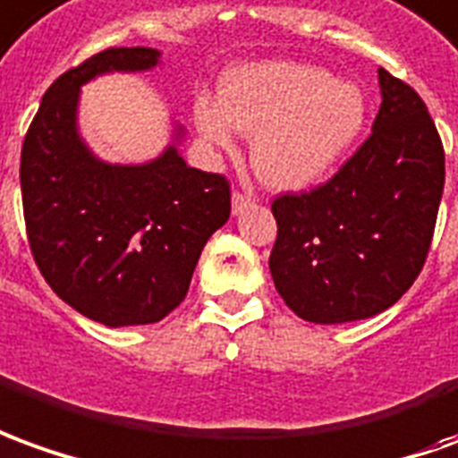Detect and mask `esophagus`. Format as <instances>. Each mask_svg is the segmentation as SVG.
Segmentation results:
<instances>
[{
    "mask_svg": "<svg viewBox=\"0 0 458 458\" xmlns=\"http://www.w3.org/2000/svg\"><path fill=\"white\" fill-rule=\"evenodd\" d=\"M256 199H254V194H249V192H239L236 190L234 197H232V209H234V214H242L246 209V207H251Z\"/></svg>",
    "mask_w": 458,
    "mask_h": 458,
    "instance_id": "34e87169",
    "label": "esophagus"
}]
</instances>
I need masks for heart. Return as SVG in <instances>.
Here are the masks:
<instances>
[{
  "mask_svg": "<svg viewBox=\"0 0 458 458\" xmlns=\"http://www.w3.org/2000/svg\"><path fill=\"white\" fill-rule=\"evenodd\" d=\"M368 98L358 83L291 61H264L229 71L222 98L194 100V125L224 152L236 148V131L256 135V174L278 190L318 182L358 140Z\"/></svg>",
  "mask_w": 458,
  "mask_h": 458,
  "instance_id": "heart-1",
  "label": "heart"
}]
</instances>
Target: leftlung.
<instances>
[{"label": "left lung", "instance_id": "8db88e82", "mask_svg": "<svg viewBox=\"0 0 458 458\" xmlns=\"http://www.w3.org/2000/svg\"><path fill=\"white\" fill-rule=\"evenodd\" d=\"M372 132L308 192L278 194L268 268L286 306L310 323L387 310L417 281L444 192V145L420 93L379 68Z\"/></svg>", "mask_w": 458, "mask_h": 458}]
</instances>
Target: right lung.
I'll use <instances>...</instances> for the list:
<instances>
[{"instance_id": "1", "label": "right lung", "mask_w": 458, "mask_h": 458, "mask_svg": "<svg viewBox=\"0 0 458 458\" xmlns=\"http://www.w3.org/2000/svg\"><path fill=\"white\" fill-rule=\"evenodd\" d=\"M160 51L113 47L61 73L21 145L29 249L61 301L108 327L157 323L190 291L207 239L232 214L224 174L174 145L148 165L93 157L76 131L79 89L108 71H148Z\"/></svg>"}]
</instances>
